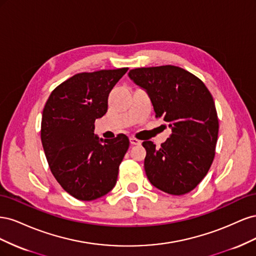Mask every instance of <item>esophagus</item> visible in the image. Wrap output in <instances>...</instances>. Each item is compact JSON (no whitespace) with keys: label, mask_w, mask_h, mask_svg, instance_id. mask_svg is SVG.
<instances>
[{"label":"esophagus","mask_w":256,"mask_h":256,"mask_svg":"<svg viewBox=\"0 0 256 256\" xmlns=\"http://www.w3.org/2000/svg\"><path fill=\"white\" fill-rule=\"evenodd\" d=\"M129 141H130V144H131V145H138V144H141V141L138 140V138H134V136H131V138H129Z\"/></svg>","instance_id":"1"}]
</instances>
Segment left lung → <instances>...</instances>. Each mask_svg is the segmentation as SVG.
I'll list each match as a JSON object with an SVG mask.
<instances>
[{"label":"left lung","instance_id":"left-lung-1","mask_svg":"<svg viewBox=\"0 0 256 256\" xmlns=\"http://www.w3.org/2000/svg\"><path fill=\"white\" fill-rule=\"evenodd\" d=\"M129 76L148 92L156 116L172 129L160 148L142 143L147 178L168 194H186L202 182L214 158L219 120L210 92L196 76L173 65L131 69Z\"/></svg>","mask_w":256,"mask_h":256}]
</instances>
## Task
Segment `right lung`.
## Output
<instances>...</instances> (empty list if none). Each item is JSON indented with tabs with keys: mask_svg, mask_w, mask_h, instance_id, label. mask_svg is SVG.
Listing matches in <instances>:
<instances>
[{
	"mask_svg": "<svg viewBox=\"0 0 256 256\" xmlns=\"http://www.w3.org/2000/svg\"><path fill=\"white\" fill-rule=\"evenodd\" d=\"M127 67L72 76L52 90L44 104L40 136L51 173L67 193L92 200L111 191L128 150L120 134L102 140L95 120L108 110V97ZM104 142V144H100Z\"/></svg>",
	"mask_w": 256,
	"mask_h": 256,
	"instance_id": "add662e5",
	"label": "right lung"
}]
</instances>
